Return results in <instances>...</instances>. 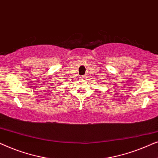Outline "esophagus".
<instances>
[{"mask_svg":"<svg viewBox=\"0 0 158 158\" xmlns=\"http://www.w3.org/2000/svg\"><path fill=\"white\" fill-rule=\"evenodd\" d=\"M82 79H85L86 78V75H83V76L81 77Z\"/></svg>","mask_w":158,"mask_h":158,"instance_id":"esophagus-1","label":"esophagus"}]
</instances>
